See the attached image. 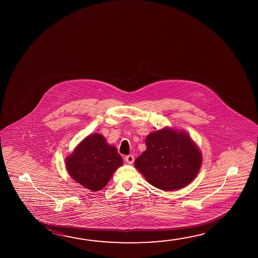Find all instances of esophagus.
I'll return each mask as SVG.
<instances>
[{
    "label": "esophagus",
    "mask_w": 258,
    "mask_h": 258,
    "mask_svg": "<svg viewBox=\"0 0 258 258\" xmlns=\"http://www.w3.org/2000/svg\"><path fill=\"white\" fill-rule=\"evenodd\" d=\"M125 160L127 162V164H132L134 162V156L133 155H128V156H125Z\"/></svg>",
    "instance_id": "obj_1"
}]
</instances>
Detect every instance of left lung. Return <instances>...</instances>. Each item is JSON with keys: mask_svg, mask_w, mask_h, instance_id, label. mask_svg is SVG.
<instances>
[{"mask_svg": "<svg viewBox=\"0 0 258 258\" xmlns=\"http://www.w3.org/2000/svg\"><path fill=\"white\" fill-rule=\"evenodd\" d=\"M147 149L135 166L158 189L173 190L189 184L202 165V154L184 132L160 130L146 139Z\"/></svg>", "mask_w": 258, "mask_h": 258, "instance_id": "1", "label": "left lung"}]
</instances>
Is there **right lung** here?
I'll return each instance as SVG.
<instances>
[{
    "instance_id": "1",
    "label": "right lung",
    "mask_w": 258,
    "mask_h": 258,
    "mask_svg": "<svg viewBox=\"0 0 258 258\" xmlns=\"http://www.w3.org/2000/svg\"><path fill=\"white\" fill-rule=\"evenodd\" d=\"M66 163L76 182L97 191L108 183L123 160L116 148L108 145L102 135L93 134L76 147Z\"/></svg>"
}]
</instances>
